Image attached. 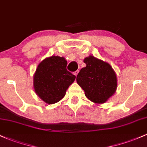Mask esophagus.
Masks as SVG:
<instances>
[{"mask_svg":"<svg viewBox=\"0 0 147 147\" xmlns=\"http://www.w3.org/2000/svg\"><path fill=\"white\" fill-rule=\"evenodd\" d=\"M78 71H76L74 72V75H75L76 76H77V75H78Z\"/></svg>","mask_w":147,"mask_h":147,"instance_id":"34e87169","label":"esophagus"}]
</instances>
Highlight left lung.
<instances>
[{
    "label": "left lung",
    "instance_id": "1",
    "mask_svg": "<svg viewBox=\"0 0 147 147\" xmlns=\"http://www.w3.org/2000/svg\"><path fill=\"white\" fill-rule=\"evenodd\" d=\"M86 67L82 68L76 81L85 94L92 102L103 104L111 97L117 88V78L109 63L94 57L85 58Z\"/></svg>",
    "mask_w": 147,
    "mask_h": 147
}]
</instances>
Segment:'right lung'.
Returning a JSON list of instances; mask_svg holds the SVG:
<instances>
[{"mask_svg": "<svg viewBox=\"0 0 147 147\" xmlns=\"http://www.w3.org/2000/svg\"><path fill=\"white\" fill-rule=\"evenodd\" d=\"M64 57L52 56L38 66L34 75V88L38 96L45 103L53 105L64 97L76 76L67 69Z\"/></svg>", "mask_w": 147, "mask_h": 147, "instance_id": "obj_1", "label": "right lung"}]
</instances>
